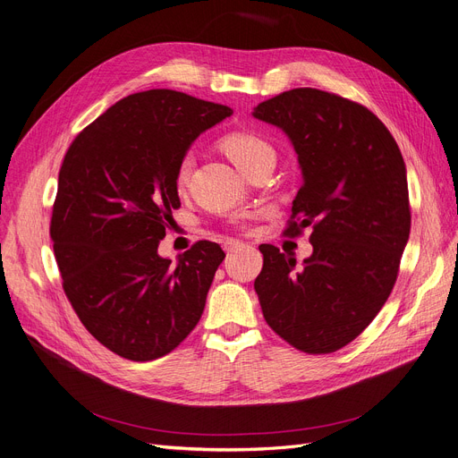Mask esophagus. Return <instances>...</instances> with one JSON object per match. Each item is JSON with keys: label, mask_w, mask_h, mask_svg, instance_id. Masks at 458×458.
<instances>
[{"label": "esophagus", "mask_w": 458, "mask_h": 458, "mask_svg": "<svg viewBox=\"0 0 458 458\" xmlns=\"http://www.w3.org/2000/svg\"><path fill=\"white\" fill-rule=\"evenodd\" d=\"M222 246H224V250H225L227 253H231V251H234V250L242 248V246H244V242H241V241H234V239H227Z\"/></svg>", "instance_id": "esophagus-1"}]
</instances>
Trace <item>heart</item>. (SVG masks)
Returning <instances> with one entry per match:
<instances>
[{
	"label": "heart",
	"mask_w": 458,
	"mask_h": 458,
	"mask_svg": "<svg viewBox=\"0 0 458 458\" xmlns=\"http://www.w3.org/2000/svg\"><path fill=\"white\" fill-rule=\"evenodd\" d=\"M222 146H224L225 154L231 157V161L241 171L246 169L255 159H259L263 154L272 152L268 142H265L263 139H259L258 135H251V133H231L224 139ZM191 167H193V156L188 154L182 157V161L178 163V169H176V184L178 186L186 184L190 178V173H191Z\"/></svg>",
	"instance_id": "1"
}]
</instances>
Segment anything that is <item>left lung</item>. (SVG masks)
<instances>
[{"mask_svg": "<svg viewBox=\"0 0 458 458\" xmlns=\"http://www.w3.org/2000/svg\"><path fill=\"white\" fill-rule=\"evenodd\" d=\"M253 118L278 127L297 154L302 186L285 234L312 225V255L261 244L255 278L270 328L304 353L355 340L386 304L410 239L406 163L367 106L316 88L259 103Z\"/></svg>", "mask_w": 458, "mask_h": 458, "instance_id": "1", "label": "left lung"}]
</instances>
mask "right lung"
Here are the masks:
<instances>
[{"instance_id":"right-lung-1","label":"right lung","mask_w":458,"mask_h":458,"mask_svg":"<svg viewBox=\"0 0 458 458\" xmlns=\"http://www.w3.org/2000/svg\"><path fill=\"white\" fill-rule=\"evenodd\" d=\"M231 114L182 91H140L106 108L64 157L50 222L64 291L88 333L123 359L171 353L203 316L224 250L199 241L173 265L157 246L180 207L178 163Z\"/></svg>"}]
</instances>
